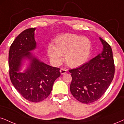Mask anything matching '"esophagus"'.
Instances as JSON below:
<instances>
[{
  "label": "esophagus",
  "instance_id": "obj_1",
  "mask_svg": "<svg viewBox=\"0 0 124 124\" xmlns=\"http://www.w3.org/2000/svg\"><path fill=\"white\" fill-rule=\"evenodd\" d=\"M60 72L61 74L64 75V74H65V73L67 72V70H65V69H64V68H61V70H60Z\"/></svg>",
  "mask_w": 124,
  "mask_h": 124
}]
</instances>
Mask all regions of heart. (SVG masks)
Masks as SVG:
<instances>
[{
    "mask_svg": "<svg viewBox=\"0 0 124 124\" xmlns=\"http://www.w3.org/2000/svg\"><path fill=\"white\" fill-rule=\"evenodd\" d=\"M91 42L86 37L76 34L61 35L54 40V46L50 44L48 54L53 64L59 65L63 61L71 68H77L87 62L90 54Z\"/></svg>",
    "mask_w": 124,
    "mask_h": 124,
    "instance_id": "1",
    "label": "heart"
}]
</instances>
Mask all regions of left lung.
<instances>
[{"label":"left lung","mask_w":124,"mask_h":124,"mask_svg":"<svg viewBox=\"0 0 124 124\" xmlns=\"http://www.w3.org/2000/svg\"><path fill=\"white\" fill-rule=\"evenodd\" d=\"M102 52L79 68L70 70L72 95L83 103H93L104 94L114 75L113 52L108 42L99 37Z\"/></svg>","instance_id":"1"}]
</instances>
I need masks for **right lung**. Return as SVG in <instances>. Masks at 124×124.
Instances as JSON below:
<instances>
[{"label":"right lung","mask_w":124,"mask_h":124,"mask_svg":"<svg viewBox=\"0 0 124 124\" xmlns=\"http://www.w3.org/2000/svg\"><path fill=\"white\" fill-rule=\"evenodd\" d=\"M36 28L27 29L16 37L8 55L10 77L18 93L29 101L39 102L51 93L56 79L60 76L59 68L50 66L38 59L30 52L36 49ZM26 62L28 67L20 72Z\"/></svg>","instance_id":"1"}]
</instances>
